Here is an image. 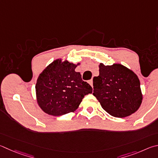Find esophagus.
<instances>
[{"label":"esophagus","mask_w":158,"mask_h":158,"mask_svg":"<svg viewBox=\"0 0 158 158\" xmlns=\"http://www.w3.org/2000/svg\"><path fill=\"white\" fill-rule=\"evenodd\" d=\"M93 79H90V81H88V83H89V84H90V85H91V86H92V87H93Z\"/></svg>","instance_id":"obj_1"}]
</instances>
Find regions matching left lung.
<instances>
[{"label": "left lung", "mask_w": 158, "mask_h": 158, "mask_svg": "<svg viewBox=\"0 0 158 158\" xmlns=\"http://www.w3.org/2000/svg\"><path fill=\"white\" fill-rule=\"evenodd\" d=\"M99 75L93 78V95L110 115L126 117L136 112L142 102L138 77L119 64H100Z\"/></svg>", "instance_id": "8db88e82"}]
</instances>
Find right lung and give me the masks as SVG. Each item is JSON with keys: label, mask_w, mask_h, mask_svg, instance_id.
Masks as SVG:
<instances>
[{"label": "right lung", "mask_w": 158, "mask_h": 158, "mask_svg": "<svg viewBox=\"0 0 158 158\" xmlns=\"http://www.w3.org/2000/svg\"><path fill=\"white\" fill-rule=\"evenodd\" d=\"M79 64L56 59L39 74L35 86L36 99L45 113L60 116L74 112L84 96L93 93L80 73L74 70Z\"/></svg>", "instance_id": "obj_1"}]
</instances>
